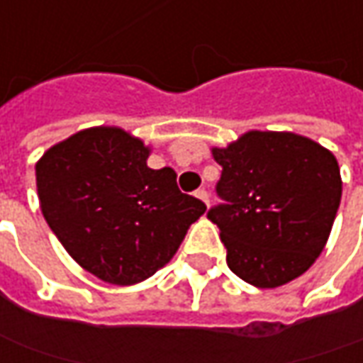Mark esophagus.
<instances>
[{"mask_svg":"<svg viewBox=\"0 0 363 363\" xmlns=\"http://www.w3.org/2000/svg\"><path fill=\"white\" fill-rule=\"evenodd\" d=\"M194 196H196V199H201V201H203V203L208 206V193H206L205 189H199V191L194 193Z\"/></svg>","mask_w":363,"mask_h":363,"instance_id":"1","label":"esophagus"}]
</instances>
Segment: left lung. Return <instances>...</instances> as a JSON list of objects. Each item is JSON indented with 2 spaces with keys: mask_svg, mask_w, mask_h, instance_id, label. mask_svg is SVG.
Instances as JSON below:
<instances>
[{
  "mask_svg": "<svg viewBox=\"0 0 363 363\" xmlns=\"http://www.w3.org/2000/svg\"><path fill=\"white\" fill-rule=\"evenodd\" d=\"M223 167L217 193L227 201L208 211L227 247V265L259 289L303 275L330 239L342 201L333 152L295 132L249 130L213 146Z\"/></svg>",
  "mask_w": 363,
  "mask_h": 363,
  "instance_id": "8db88e82",
  "label": "left lung"
}]
</instances>
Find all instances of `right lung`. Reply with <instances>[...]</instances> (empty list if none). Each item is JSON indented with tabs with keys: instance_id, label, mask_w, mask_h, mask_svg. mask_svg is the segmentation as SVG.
Here are the masks:
<instances>
[{
	"instance_id": "right-lung-1",
	"label": "right lung",
	"mask_w": 363,
	"mask_h": 363,
	"mask_svg": "<svg viewBox=\"0 0 363 363\" xmlns=\"http://www.w3.org/2000/svg\"><path fill=\"white\" fill-rule=\"evenodd\" d=\"M152 148L118 126H92L35 162L45 223L69 257L112 285H134L164 267L206 211L177 186L169 167L148 169Z\"/></svg>"
}]
</instances>
